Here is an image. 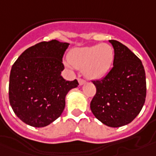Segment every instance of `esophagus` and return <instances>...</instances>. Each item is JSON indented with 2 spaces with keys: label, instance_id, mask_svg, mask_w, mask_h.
Listing matches in <instances>:
<instances>
[{
  "label": "esophagus",
  "instance_id": "obj_1",
  "mask_svg": "<svg viewBox=\"0 0 156 156\" xmlns=\"http://www.w3.org/2000/svg\"><path fill=\"white\" fill-rule=\"evenodd\" d=\"M78 81H79V84H80V86L86 83V80H83V79H79V80H78Z\"/></svg>",
  "mask_w": 156,
  "mask_h": 156
}]
</instances>
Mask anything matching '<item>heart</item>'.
<instances>
[{
    "instance_id": "obj_1",
    "label": "heart",
    "mask_w": 156,
    "mask_h": 156,
    "mask_svg": "<svg viewBox=\"0 0 156 156\" xmlns=\"http://www.w3.org/2000/svg\"><path fill=\"white\" fill-rule=\"evenodd\" d=\"M68 59L76 69H83L89 79L98 80L110 70L115 59V51L109 44L75 48L69 51Z\"/></svg>"
}]
</instances>
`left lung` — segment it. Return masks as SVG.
Segmentation results:
<instances>
[{
  "instance_id": "left-lung-1",
  "label": "left lung",
  "mask_w": 156,
  "mask_h": 156,
  "mask_svg": "<svg viewBox=\"0 0 156 156\" xmlns=\"http://www.w3.org/2000/svg\"><path fill=\"white\" fill-rule=\"evenodd\" d=\"M115 51L113 68L102 80H92L96 94L91 110L98 120L110 127L133 121L146 98V78L141 60L121 42L110 40Z\"/></svg>"
}]
</instances>
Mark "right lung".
Masks as SVG:
<instances>
[{"instance_id":"1","label":"right lung","mask_w":156,"mask_h":156,"mask_svg":"<svg viewBox=\"0 0 156 156\" xmlns=\"http://www.w3.org/2000/svg\"><path fill=\"white\" fill-rule=\"evenodd\" d=\"M69 43L51 40L29 47L12 67L9 102L15 115L35 127L51 124L63 113L65 97L78 87L64 80L63 56Z\"/></svg>"}]
</instances>
